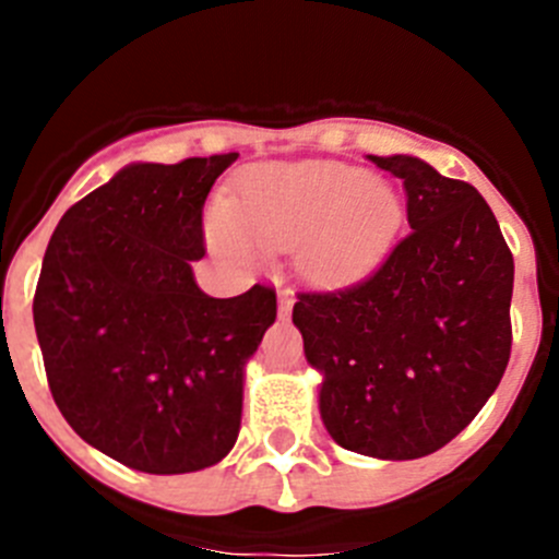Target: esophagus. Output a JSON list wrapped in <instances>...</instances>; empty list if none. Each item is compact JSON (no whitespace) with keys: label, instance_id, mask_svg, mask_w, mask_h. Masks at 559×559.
I'll return each instance as SVG.
<instances>
[{"label":"esophagus","instance_id":"1","mask_svg":"<svg viewBox=\"0 0 559 559\" xmlns=\"http://www.w3.org/2000/svg\"><path fill=\"white\" fill-rule=\"evenodd\" d=\"M276 305H280V316H288L290 308H294V290L283 288L276 294Z\"/></svg>","mask_w":559,"mask_h":559}]
</instances>
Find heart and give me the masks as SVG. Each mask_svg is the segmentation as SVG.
<instances>
[{"label":"heart","instance_id":"heart-1","mask_svg":"<svg viewBox=\"0 0 559 559\" xmlns=\"http://www.w3.org/2000/svg\"><path fill=\"white\" fill-rule=\"evenodd\" d=\"M403 224L389 181L338 162H265L246 173L235 201L206 215L210 243L235 260L296 246L299 271L316 283H349L386 254Z\"/></svg>","mask_w":559,"mask_h":559}]
</instances>
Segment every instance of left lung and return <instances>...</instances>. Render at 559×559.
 I'll return each mask as SVG.
<instances>
[{"mask_svg":"<svg viewBox=\"0 0 559 559\" xmlns=\"http://www.w3.org/2000/svg\"><path fill=\"white\" fill-rule=\"evenodd\" d=\"M372 162L403 179L412 231L367 280L299 294L294 324L330 437L403 462L448 445L501 383L515 263L476 187L406 153Z\"/></svg>","mask_w":559,"mask_h":559,"instance_id":"1","label":"left lung"}]
</instances>
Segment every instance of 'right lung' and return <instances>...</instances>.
Returning a JSON list of instances; mask_svg holds the SVG:
<instances>
[{"mask_svg": "<svg viewBox=\"0 0 559 559\" xmlns=\"http://www.w3.org/2000/svg\"><path fill=\"white\" fill-rule=\"evenodd\" d=\"M235 159L133 162L49 237L33 299L49 392L83 442L133 471H204L237 442L246 364L276 294L215 299L192 276L204 201Z\"/></svg>", "mask_w": 559, "mask_h": 559, "instance_id": "right-lung-1", "label": "right lung"}]
</instances>
